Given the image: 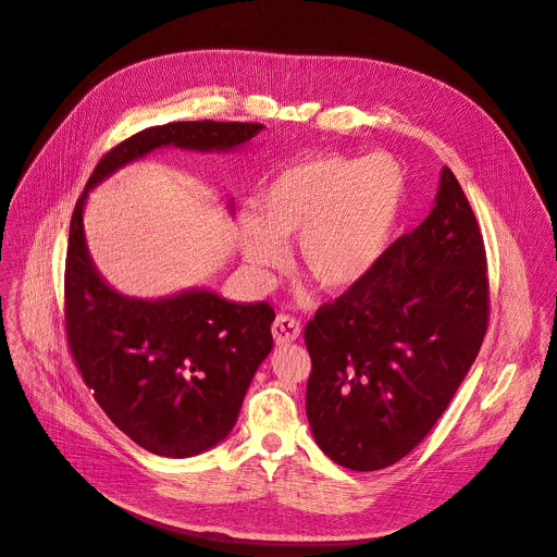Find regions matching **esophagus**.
Instances as JSON below:
<instances>
[{
	"instance_id": "1",
	"label": "esophagus",
	"mask_w": 557,
	"mask_h": 557,
	"mask_svg": "<svg viewBox=\"0 0 557 557\" xmlns=\"http://www.w3.org/2000/svg\"><path fill=\"white\" fill-rule=\"evenodd\" d=\"M271 331L277 344H290L299 337V322L290 315H277Z\"/></svg>"
}]
</instances>
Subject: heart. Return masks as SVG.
Segmentation results:
<instances>
[{
    "label": "heart",
    "instance_id": "obj_1",
    "mask_svg": "<svg viewBox=\"0 0 557 557\" xmlns=\"http://www.w3.org/2000/svg\"><path fill=\"white\" fill-rule=\"evenodd\" d=\"M401 197L404 173L391 156L295 162L260 193L258 218L239 222L244 262L250 271L267 273L284 262V239L297 237V262L311 280L324 290H346L380 260Z\"/></svg>",
    "mask_w": 557,
    "mask_h": 557
}]
</instances>
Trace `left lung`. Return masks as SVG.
<instances>
[{
    "mask_svg": "<svg viewBox=\"0 0 557 557\" xmlns=\"http://www.w3.org/2000/svg\"><path fill=\"white\" fill-rule=\"evenodd\" d=\"M486 324L484 239L444 166L429 218L305 329L318 446L350 471L386 469L409 455L467 377Z\"/></svg>",
    "mask_w": 557,
    "mask_h": 557,
    "instance_id": "left-lung-1",
    "label": "left lung"
}]
</instances>
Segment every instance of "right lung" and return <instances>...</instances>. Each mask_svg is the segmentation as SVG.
Returning a JSON list of instances; mask_svg holds the SVG:
<instances>
[{"mask_svg": "<svg viewBox=\"0 0 557 557\" xmlns=\"http://www.w3.org/2000/svg\"><path fill=\"white\" fill-rule=\"evenodd\" d=\"M264 126L171 122L124 139L99 160L79 195L69 233L64 318L73 360L92 397L141 448L190 458L220 444L273 348L275 311L235 305L209 288L164 299L126 297L97 273L84 237L88 190L164 146L226 153Z\"/></svg>", "mask_w": 557, "mask_h": 557, "instance_id": "1", "label": "right lung"}]
</instances>
